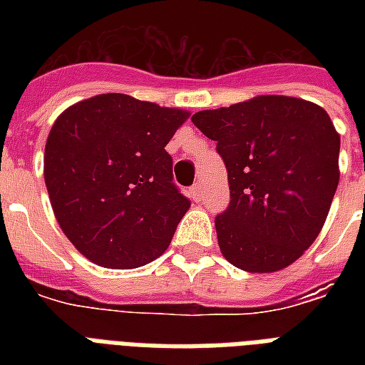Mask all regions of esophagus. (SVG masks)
Listing matches in <instances>:
<instances>
[{"label":"esophagus","instance_id":"34e87169","mask_svg":"<svg viewBox=\"0 0 365 365\" xmlns=\"http://www.w3.org/2000/svg\"><path fill=\"white\" fill-rule=\"evenodd\" d=\"M191 197H193V200L202 199V193H200V183H195L193 187H191Z\"/></svg>","mask_w":365,"mask_h":365}]
</instances>
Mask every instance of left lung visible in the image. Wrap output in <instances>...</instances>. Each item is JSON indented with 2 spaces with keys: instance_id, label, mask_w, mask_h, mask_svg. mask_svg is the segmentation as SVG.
I'll return each mask as SVG.
<instances>
[{
  "instance_id": "1",
  "label": "left lung",
  "mask_w": 365,
  "mask_h": 365,
  "mask_svg": "<svg viewBox=\"0 0 365 365\" xmlns=\"http://www.w3.org/2000/svg\"><path fill=\"white\" fill-rule=\"evenodd\" d=\"M216 142L231 200L216 216L225 259L248 272L294 263L328 217L339 183V134L320 106L257 96L191 117Z\"/></svg>"
}]
</instances>
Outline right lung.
Here are the masks:
<instances>
[{
    "label": "right lung",
    "mask_w": 365,
    "mask_h": 365,
    "mask_svg": "<svg viewBox=\"0 0 365 365\" xmlns=\"http://www.w3.org/2000/svg\"><path fill=\"white\" fill-rule=\"evenodd\" d=\"M187 111L98 94L56 119L45 185L64 235L87 259L136 269L159 257L191 206L165 145Z\"/></svg>",
    "instance_id": "obj_1"
}]
</instances>
